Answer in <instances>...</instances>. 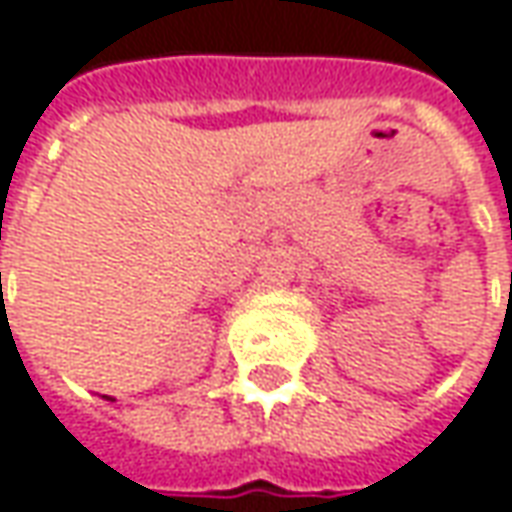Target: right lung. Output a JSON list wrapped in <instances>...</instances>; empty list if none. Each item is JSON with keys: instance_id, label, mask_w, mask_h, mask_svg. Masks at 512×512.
<instances>
[{"instance_id": "add662e5", "label": "right lung", "mask_w": 512, "mask_h": 512, "mask_svg": "<svg viewBox=\"0 0 512 512\" xmlns=\"http://www.w3.org/2000/svg\"><path fill=\"white\" fill-rule=\"evenodd\" d=\"M0 278H2V275H0Z\"/></svg>"}]
</instances>
